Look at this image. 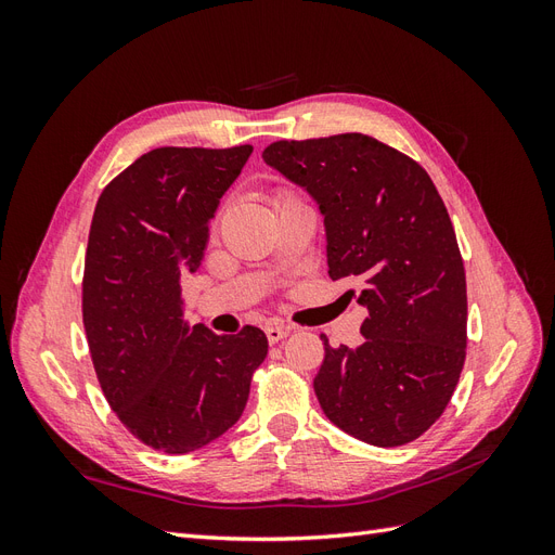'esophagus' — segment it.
<instances>
[{
    "label": "esophagus",
    "mask_w": 555,
    "mask_h": 555,
    "mask_svg": "<svg viewBox=\"0 0 555 555\" xmlns=\"http://www.w3.org/2000/svg\"><path fill=\"white\" fill-rule=\"evenodd\" d=\"M289 333H292V328L289 326H282V324H268L266 326V338H268V343H271V345L284 340Z\"/></svg>",
    "instance_id": "esophagus-1"
}]
</instances>
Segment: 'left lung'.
I'll return each mask as SVG.
<instances>
[{
	"instance_id": "1",
	"label": "left lung",
	"mask_w": 555,
	"mask_h": 555,
	"mask_svg": "<svg viewBox=\"0 0 555 555\" xmlns=\"http://www.w3.org/2000/svg\"><path fill=\"white\" fill-rule=\"evenodd\" d=\"M261 157L310 194L324 217L331 280H359L367 308L359 347L322 338L319 405L361 442L416 440L456 389L467 328L465 268L430 176L365 133L278 141Z\"/></svg>"
}]
</instances>
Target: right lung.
Wrapping results in <instances>:
<instances>
[{"mask_svg":"<svg viewBox=\"0 0 555 555\" xmlns=\"http://www.w3.org/2000/svg\"><path fill=\"white\" fill-rule=\"evenodd\" d=\"M249 155L251 145L150 150L96 201L82 278L92 363L117 418L164 453L206 447L236 424L268 354L255 326H192L180 287Z\"/></svg>","mask_w":555,"mask_h":555,"instance_id":"right-lung-1","label":"right lung"}]
</instances>
